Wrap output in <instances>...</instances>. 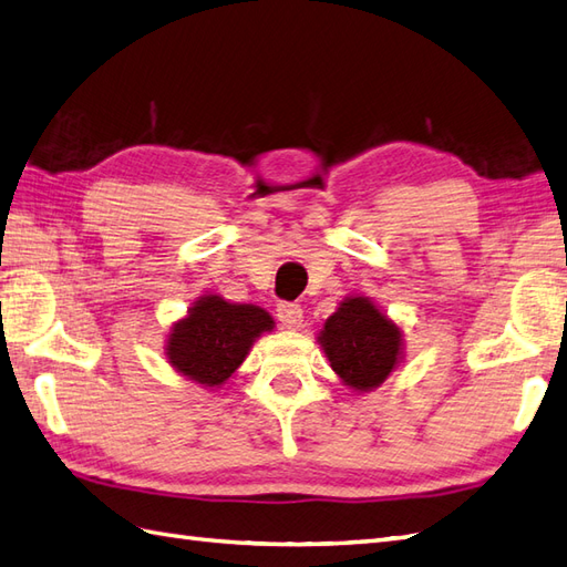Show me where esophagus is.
<instances>
[{
	"instance_id": "obj_1",
	"label": "esophagus",
	"mask_w": 567,
	"mask_h": 567,
	"mask_svg": "<svg viewBox=\"0 0 567 567\" xmlns=\"http://www.w3.org/2000/svg\"><path fill=\"white\" fill-rule=\"evenodd\" d=\"M276 317H279V322L286 329H298L302 324V310L296 302H279L276 306Z\"/></svg>"
}]
</instances>
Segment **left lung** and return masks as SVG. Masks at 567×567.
<instances>
[{"label":"left lung","instance_id":"obj_1","mask_svg":"<svg viewBox=\"0 0 567 567\" xmlns=\"http://www.w3.org/2000/svg\"><path fill=\"white\" fill-rule=\"evenodd\" d=\"M402 327L365 296H349L327 317L320 347L331 370L355 392H372L404 358Z\"/></svg>","mask_w":567,"mask_h":567}]
</instances>
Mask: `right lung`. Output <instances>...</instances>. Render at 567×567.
I'll use <instances>...</instances> for the list:
<instances>
[{
    "instance_id": "1",
    "label": "right lung",
    "mask_w": 567,
    "mask_h": 567,
    "mask_svg": "<svg viewBox=\"0 0 567 567\" xmlns=\"http://www.w3.org/2000/svg\"><path fill=\"white\" fill-rule=\"evenodd\" d=\"M271 329L274 317L267 310L209 293L171 327L165 355L179 375L214 390L243 365L252 343Z\"/></svg>"
}]
</instances>
